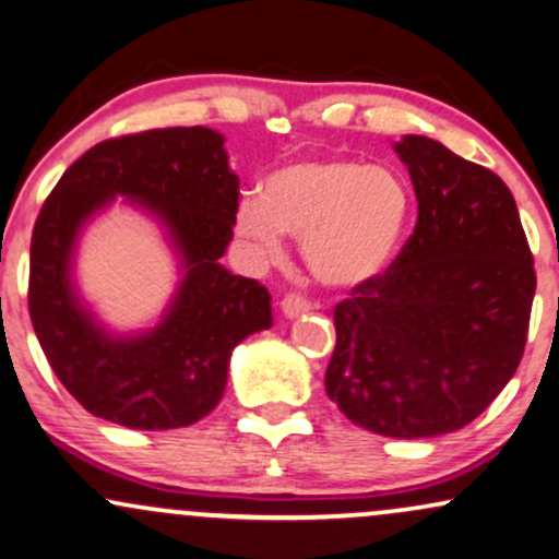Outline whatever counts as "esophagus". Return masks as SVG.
I'll return each instance as SVG.
<instances>
[{"instance_id":"obj_1","label":"esophagus","mask_w":559,"mask_h":559,"mask_svg":"<svg viewBox=\"0 0 559 559\" xmlns=\"http://www.w3.org/2000/svg\"><path fill=\"white\" fill-rule=\"evenodd\" d=\"M281 309H284L286 318H297L301 312H309L312 309V301L307 297H301V294H286L284 299H281Z\"/></svg>"}]
</instances>
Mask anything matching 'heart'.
Listing matches in <instances>:
<instances>
[{
	"label": "heart",
	"mask_w": 559,
	"mask_h": 559,
	"mask_svg": "<svg viewBox=\"0 0 559 559\" xmlns=\"http://www.w3.org/2000/svg\"><path fill=\"white\" fill-rule=\"evenodd\" d=\"M412 198L399 174L354 158H312L281 166L260 198L237 207V231L262 260L284 254V234L305 241L320 284L356 288L399 252Z\"/></svg>",
	"instance_id": "heart-1"
}]
</instances>
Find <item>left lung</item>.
Here are the masks:
<instances>
[{"mask_svg":"<svg viewBox=\"0 0 559 559\" xmlns=\"http://www.w3.org/2000/svg\"><path fill=\"white\" fill-rule=\"evenodd\" d=\"M419 203L414 234L378 278L333 309L325 390L354 425L435 437L474 421L513 378L536 292L508 185L437 140L395 143Z\"/></svg>","mask_w":559,"mask_h":559,"instance_id":"8db88e82","label":"left lung"}]
</instances>
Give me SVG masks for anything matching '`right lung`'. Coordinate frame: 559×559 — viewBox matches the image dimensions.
<instances>
[{
  "mask_svg": "<svg viewBox=\"0 0 559 559\" xmlns=\"http://www.w3.org/2000/svg\"><path fill=\"white\" fill-rule=\"evenodd\" d=\"M114 193L165 221L188 271L165 320L132 340H114L79 307L69 275L79 226ZM237 207L224 134L207 127L104 140L62 174L33 226L28 309L53 374L85 412L130 429H174L218 406L234 346L273 325L267 288L218 262Z\"/></svg>",
  "mask_w": 559,
  "mask_h": 559,
  "instance_id": "obj_1",
  "label": "right lung"
}]
</instances>
